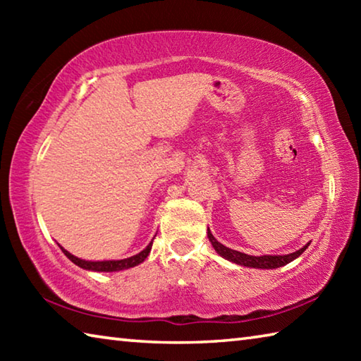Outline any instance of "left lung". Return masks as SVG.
Returning <instances> with one entry per match:
<instances>
[{"label":"left lung","instance_id":"8db88e82","mask_svg":"<svg viewBox=\"0 0 361 361\" xmlns=\"http://www.w3.org/2000/svg\"><path fill=\"white\" fill-rule=\"evenodd\" d=\"M207 237H209V240L212 242L213 248H215V252L223 256L224 259H228L231 262H234V264H239V266H245V267H253V269H277V267H282L285 264H288L293 259L299 258L304 253V250L307 248L310 243H305L302 248L296 250V252L288 253V255H262V256H252V255H247V253H242V252H237V250H232L224 247L223 243H219L213 234L210 232V229H207Z\"/></svg>","mask_w":361,"mask_h":361}]
</instances>
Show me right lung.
<instances>
[{"mask_svg":"<svg viewBox=\"0 0 361 361\" xmlns=\"http://www.w3.org/2000/svg\"><path fill=\"white\" fill-rule=\"evenodd\" d=\"M60 250L65 253L66 258H68L71 262H75L76 266L85 269V271H94V272H118V271H124V269H130V267H135L138 264H142V262L148 258V255L151 252V247H152V240L149 242V245L146 247L142 252L130 256V258H124V259H108V261H85L78 258V256L71 255L70 252H66V250L59 245Z\"/></svg>","mask_w":361,"mask_h":361,"instance_id":"add662e5","label":"right lung"}]
</instances>
